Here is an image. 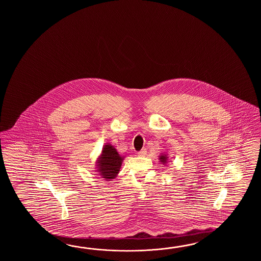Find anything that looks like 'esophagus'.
<instances>
[{"mask_svg": "<svg viewBox=\"0 0 261 261\" xmlns=\"http://www.w3.org/2000/svg\"><path fill=\"white\" fill-rule=\"evenodd\" d=\"M145 155H146V149H142L141 151H139L138 155L140 156H144Z\"/></svg>", "mask_w": 261, "mask_h": 261, "instance_id": "esophagus-1", "label": "esophagus"}]
</instances>
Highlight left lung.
Segmentation results:
<instances>
[{
  "label": "left lung",
  "instance_id": "left-lung-1",
  "mask_svg": "<svg viewBox=\"0 0 261 261\" xmlns=\"http://www.w3.org/2000/svg\"><path fill=\"white\" fill-rule=\"evenodd\" d=\"M159 160H160V162H161L163 165H166L167 163L169 162V156H168V154H161V155H159Z\"/></svg>",
  "mask_w": 261,
  "mask_h": 261
}]
</instances>
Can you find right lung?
<instances>
[{
    "instance_id": "right-lung-1",
    "label": "right lung",
    "mask_w": 261,
    "mask_h": 261,
    "mask_svg": "<svg viewBox=\"0 0 261 261\" xmlns=\"http://www.w3.org/2000/svg\"><path fill=\"white\" fill-rule=\"evenodd\" d=\"M125 156L119 155L117 149L109 143L102 146L100 155L96 161V172L100 177L111 181L117 177Z\"/></svg>"
}]
</instances>
